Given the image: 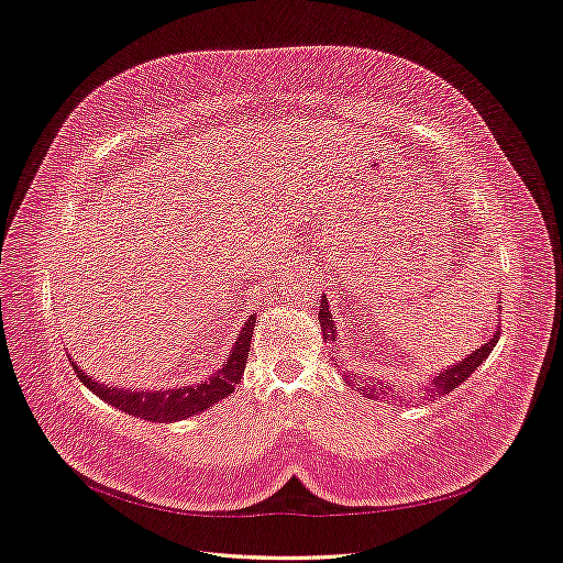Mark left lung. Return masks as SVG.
<instances>
[{
	"label": "left lung",
	"mask_w": 563,
	"mask_h": 563,
	"mask_svg": "<svg viewBox=\"0 0 563 563\" xmlns=\"http://www.w3.org/2000/svg\"><path fill=\"white\" fill-rule=\"evenodd\" d=\"M319 323H321V329H323V340H335V323H333V317H331L329 299H327V297L321 299V306H319ZM497 340H499V331H495V335H493L484 346H479L475 353H470L467 358H463V361L456 363L454 367H448L445 372L438 374V376L429 383V388L424 390V397H427V393H429V397L450 395L454 388H459L461 383L490 356V351H493V346L497 344ZM342 376H344L346 386L361 390L365 397H383V399H386V397L393 395V388L388 386V383L369 380V378H365V376H356V374H349V372H344ZM393 397H395V395H393Z\"/></svg>",
	"instance_id": "1"
}]
</instances>
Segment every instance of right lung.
I'll return each instance as SVG.
<instances>
[{"instance_id":"right-lung-1","label":"right lung","mask_w":563,"mask_h":563,"mask_svg":"<svg viewBox=\"0 0 563 563\" xmlns=\"http://www.w3.org/2000/svg\"><path fill=\"white\" fill-rule=\"evenodd\" d=\"M253 327H255V317H249L240 338L234 342L228 363L217 374L198 383V386H183L177 390L168 388V390H153V393H143V390L130 393L121 388H107L104 383L88 378L75 363H73V369L88 390L98 395L100 399L109 401L111 406L121 408L132 418L151 420V422H180L185 418L196 416V412L205 408H210L223 397H228L234 390L236 383L242 380L251 340H253ZM68 361L73 358L68 356Z\"/></svg>"}]
</instances>
